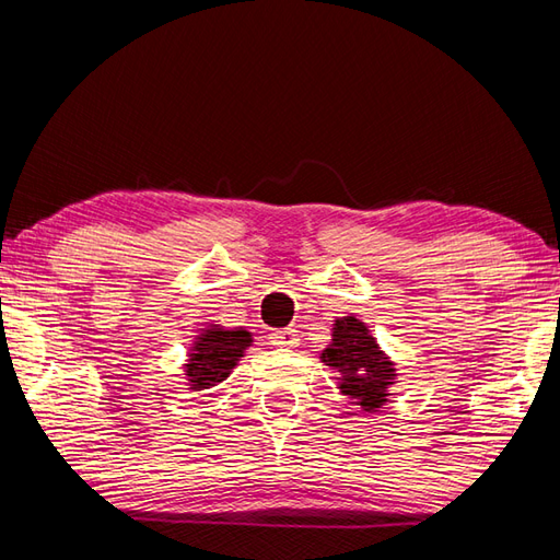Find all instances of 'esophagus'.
<instances>
[{"label":"esophagus","instance_id":"esophagus-1","mask_svg":"<svg viewBox=\"0 0 560 560\" xmlns=\"http://www.w3.org/2000/svg\"><path fill=\"white\" fill-rule=\"evenodd\" d=\"M271 343L273 347H281V349H291L299 343V331L295 329H277L271 331Z\"/></svg>","mask_w":560,"mask_h":560}]
</instances>
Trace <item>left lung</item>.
Listing matches in <instances>:
<instances>
[{
    "instance_id": "left-lung-1",
    "label": "left lung",
    "mask_w": 560,
    "mask_h": 560,
    "mask_svg": "<svg viewBox=\"0 0 560 560\" xmlns=\"http://www.w3.org/2000/svg\"><path fill=\"white\" fill-rule=\"evenodd\" d=\"M319 361L331 368L337 389L365 413H375L389 401V389L397 383V363L380 349L365 323L355 315L337 317L331 341L319 353Z\"/></svg>"
}]
</instances>
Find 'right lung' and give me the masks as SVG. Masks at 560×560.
I'll list each match as a JSON object with an SVG mask.
<instances>
[{"label":"right lung","instance_id":"1","mask_svg":"<svg viewBox=\"0 0 560 560\" xmlns=\"http://www.w3.org/2000/svg\"><path fill=\"white\" fill-rule=\"evenodd\" d=\"M249 347H253V331L245 327L225 329L221 325H207L199 329L183 365L187 389L199 392L223 383Z\"/></svg>","mask_w":560,"mask_h":560}]
</instances>
